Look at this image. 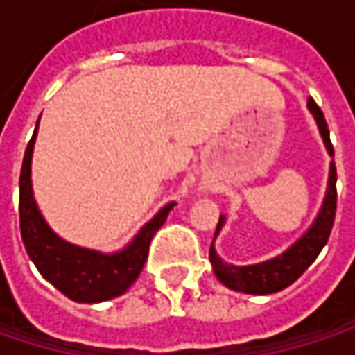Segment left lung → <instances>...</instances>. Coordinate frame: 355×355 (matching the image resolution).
Returning <instances> with one entry per match:
<instances>
[{"label": "left lung", "mask_w": 355, "mask_h": 355, "mask_svg": "<svg viewBox=\"0 0 355 355\" xmlns=\"http://www.w3.org/2000/svg\"><path fill=\"white\" fill-rule=\"evenodd\" d=\"M309 110L315 114V121L319 125L324 148H327L329 156L333 158V146H331V139H329V127H327L324 114H322V110L317 107V103L313 98L309 101ZM335 184H337V171H335V162L331 160L327 193H324L322 205H320L313 226L288 250H284L282 254H277V257H273L269 261L254 263V265H243V267L230 265V263H224L218 257L214 243H211L209 261H211L216 277L230 290L245 292V294H259V296L279 292V290L288 288L290 284H294L311 267V263L319 257V252L329 241V234H331V228H333V222H335V209H337V189H335ZM224 222H226V216H220L216 236L220 234ZM216 236H214V241H216Z\"/></svg>", "instance_id": "left-lung-1"}]
</instances>
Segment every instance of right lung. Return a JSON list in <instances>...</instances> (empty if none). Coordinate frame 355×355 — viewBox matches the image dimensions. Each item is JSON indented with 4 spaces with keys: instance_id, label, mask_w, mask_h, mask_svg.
<instances>
[{
    "instance_id": "1",
    "label": "right lung",
    "mask_w": 355,
    "mask_h": 355,
    "mask_svg": "<svg viewBox=\"0 0 355 355\" xmlns=\"http://www.w3.org/2000/svg\"><path fill=\"white\" fill-rule=\"evenodd\" d=\"M36 131L38 121L33 139L26 146L20 171V232L28 257L40 275L73 302L94 304L125 294L127 288L139 277L144 263L148 261L150 243L166 222L175 203L164 205L123 250L107 254L63 241L49 228L33 195L31 164Z\"/></svg>"
}]
</instances>
